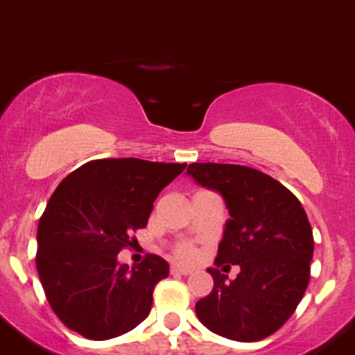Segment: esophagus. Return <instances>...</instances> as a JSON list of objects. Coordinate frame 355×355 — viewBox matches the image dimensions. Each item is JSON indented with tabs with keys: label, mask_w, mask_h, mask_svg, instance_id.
Listing matches in <instances>:
<instances>
[{
	"label": "esophagus",
	"mask_w": 355,
	"mask_h": 355,
	"mask_svg": "<svg viewBox=\"0 0 355 355\" xmlns=\"http://www.w3.org/2000/svg\"><path fill=\"white\" fill-rule=\"evenodd\" d=\"M171 274H180V276H189L191 272H193V270L191 269H185V267H180V265H171Z\"/></svg>",
	"instance_id": "34e87169"
}]
</instances>
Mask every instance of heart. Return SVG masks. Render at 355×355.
<instances>
[{"label": "heart", "instance_id": "obj_1", "mask_svg": "<svg viewBox=\"0 0 355 355\" xmlns=\"http://www.w3.org/2000/svg\"><path fill=\"white\" fill-rule=\"evenodd\" d=\"M173 254L180 261L191 263V261H194V258H196L198 249H196V245H194L191 241H182V242H178V244H175Z\"/></svg>", "mask_w": 355, "mask_h": 355}]
</instances>
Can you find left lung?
I'll return each mask as SVG.
<instances>
[{"instance_id": "8db88e82", "label": "left lung", "mask_w": 355, "mask_h": 355, "mask_svg": "<svg viewBox=\"0 0 355 355\" xmlns=\"http://www.w3.org/2000/svg\"><path fill=\"white\" fill-rule=\"evenodd\" d=\"M187 175L225 198L228 219L209 269L214 288L196 302L200 322L235 341H258L285 324L309 283L313 232L301 201L285 185L239 164L193 162ZM230 264L241 272L226 282Z\"/></svg>"}]
</instances>
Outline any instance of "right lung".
Returning <instances> with one entry per match:
<instances>
[{"instance_id":"1","label":"right lung","mask_w":355,"mask_h":355,"mask_svg":"<svg viewBox=\"0 0 355 355\" xmlns=\"http://www.w3.org/2000/svg\"><path fill=\"white\" fill-rule=\"evenodd\" d=\"M178 162L95 159L65 177L37 230V270L56 317L88 340H111L148 317L170 265L157 254L129 269L116 254L145 228Z\"/></svg>"}]
</instances>
